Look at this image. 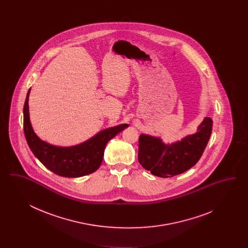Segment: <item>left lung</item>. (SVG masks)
I'll list each match as a JSON object with an SVG mask.
<instances>
[{"label": "left lung", "mask_w": 248, "mask_h": 248, "mask_svg": "<svg viewBox=\"0 0 248 248\" xmlns=\"http://www.w3.org/2000/svg\"><path fill=\"white\" fill-rule=\"evenodd\" d=\"M212 125V119L205 117L195 134L171 145L142 134L139 140L140 164L154 176L164 178L184 173L200 160L209 141Z\"/></svg>", "instance_id": "obj_1"}]
</instances>
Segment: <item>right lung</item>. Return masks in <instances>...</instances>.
Returning a JSON list of instances; mask_svg holds the SVG:
<instances>
[{
	"mask_svg": "<svg viewBox=\"0 0 248 248\" xmlns=\"http://www.w3.org/2000/svg\"><path fill=\"white\" fill-rule=\"evenodd\" d=\"M28 91L23 108L24 134L28 145L39 161L55 174L65 177H79L94 173L102 163L106 144L122 130L128 126L123 124L103 130L92 139L73 147H56L41 140L31 127L29 113Z\"/></svg>",
	"mask_w": 248,
	"mask_h": 248,
	"instance_id": "right-lung-1",
	"label": "right lung"
}]
</instances>
